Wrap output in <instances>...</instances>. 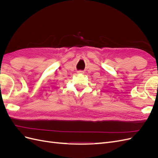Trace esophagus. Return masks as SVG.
<instances>
[{
	"label": "esophagus",
	"mask_w": 158,
	"mask_h": 158,
	"mask_svg": "<svg viewBox=\"0 0 158 158\" xmlns=\"http://www.w3.org/2000/svg\"><path fill=\"white\" fill-rule=\"evenodd\" d=\"M84 73V72L83 71H82V70H79V71H78V74H83Z\"/></svg>",
	"instance_id": "esophagus-1"
}]
</instances>
